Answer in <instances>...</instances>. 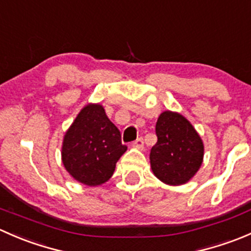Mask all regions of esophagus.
Segmentation results:
<instances>
[{
    "instance_id": "obj_1",
    "label": "esophagus",
    "mask_w": 251,
    "mask_h": 251,
    "mask_svg": "<svg viewBox=\"0 0 251 251\" xmlns=\"http://www.w3.org/2000/svg\"><path fill=\"white\" fill-rule=\"evenodd\" d=\"M143 144H144L143 138L140 137V138H137V140H136L135 142H133V143H132V147H133V148L142 149V148H143Z\"/></svg>"
}]
</instances>
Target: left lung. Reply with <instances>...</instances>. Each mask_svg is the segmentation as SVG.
<instances>
[{"instance_id": "1", "label": "left lung", "mask_w": 251, "mask_h": 251, "mask_svg": "<svg viewBox=\"0 0 251 251\" xmlns=\"http://www.w3.org/2000/svg\"><path fill=\"white\" fill-rule=\"evenodd\" d=\"M158 142L151 151L154 176L169 186L187 183L199 171L204 143L191 123L177 111L165 110L155 125Z\"/></svg>"}]
</instances>
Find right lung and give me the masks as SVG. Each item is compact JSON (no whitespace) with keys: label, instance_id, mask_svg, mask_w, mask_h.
I'll use <instances>...</instances> for the list:
<instances>
[{"label":"right lung","instance_id":"add662e5","mask_svg":"<svg viewBox=\"0 0 251 251\" xmlns=\"http://www.w3.org/2000/svg\"><path fill=\"white\" fill-rule=\"evenodd\" d=\"M126 149L121 143L120 131L108 119L103 105L88 103L63 137L62 163L80 183L100 186L113 176Z\"/></svg>","mask_w":251,"mask_h":251}]
</instances>
